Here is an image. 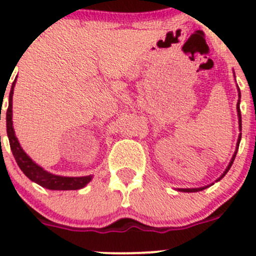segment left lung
<instances>
[{
  "label": "left lung",
  "mask_w": 256,
  "mask_h": 256,
  "mask_svg": "<svg viewBox=\"0 0 256 256\" xmlns=\"http://www.w3.org/2000/svg\"><path fill=\"white\" fill-rule=\"evenodd\" d=\"M238 92H239V100H238V104H236V112H238V118H239V128H240V130H242V114H240V105H239V104H240V90H239V88H238ZM240 138H242V134H240V135H239L238 144H236V152H234L233 157H232L230 162H229L228 167H226V171H224V174H222V176L219 177L218 180H220L222 178H223L224 176H226V172H228L229 170H230L232 164H233L234 160H236V152H238V147H239V144H240ZM206 188H207V187H200V188H180V192H200V190H206Z\"/></svg>",
  "instance_id": "left-lung-1"
}]
</instances>
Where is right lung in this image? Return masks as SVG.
Instances as JSON below:
<instances>
[{"label":"right lung","instance_id":"add662e5","mask_svg":"<svg viewBox=\"0 0 256 256\" xmlns=\"http://www.w3.org/2000/svg\"><path fill=\"white\" fill-rule=\"evenodd\" d=\"M16 84V79L12 82L11 92H10L8 99V109L6 112V125H7V136L10 140V146L11 151L14 154V160L17 164L20 166V171L26 174L30 180L36 182L37 184L52 190H80L85 187L88 183L92 180V176H84V177H63L56 176V174H49L44 171L40 166H38L36 162L32 161L30 156H27L24 151L18 142L16 135H14V126H12V96H14V89Z\"/></svg>","mask_w":256,"mask_h":256}]
</instances>
